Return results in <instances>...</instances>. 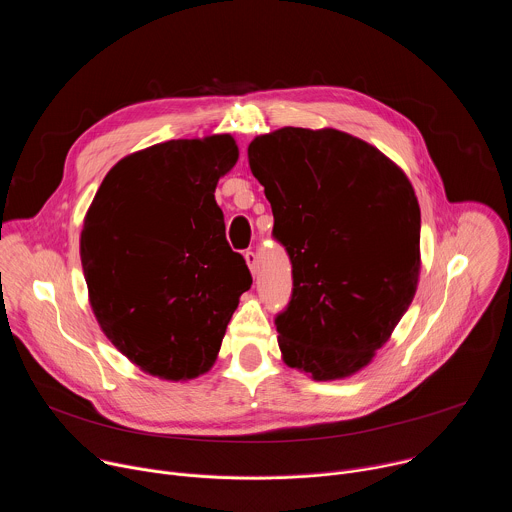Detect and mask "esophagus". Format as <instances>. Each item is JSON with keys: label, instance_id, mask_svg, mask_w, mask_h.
<instances>
[{"label": "esophagus", "instance_id": "34e87169", "mask_svg": "<svg viewBox=\"0 0 512 512\" xmlns=\"http://www.w3.org/2000/svg\"><path fill=\"white\" fill-rule=\"evenodd\" d=\"M245 261H247V265H249V271L255 275V273H257V255H255L253 251H247V253H245Z\"/></svg>", "mask_w": 512, "mask_h": 512}]
</instances>
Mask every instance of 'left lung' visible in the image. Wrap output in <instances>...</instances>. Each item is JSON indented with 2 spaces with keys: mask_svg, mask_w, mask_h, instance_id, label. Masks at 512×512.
<instances>
[{
  "mask_svg": "<svg viewBox=\"0 0 512 512\" xmlns=\"http://www.w3.org/2000/svg\"><path fill=\"white\" fill-rule=\"evenodd\" d=\"M294 275L275 318L283 362L334 381L358 373L413 302L421 212L405 172L338 129L281 127L249 143Z\"/></svg>",
  "mask_w": 512,
  "mask_h": 512,
  "instance_id": "left-lung-1",
  "label": "left lung"
}]
</instances>
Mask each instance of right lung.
Segmentation results:
<instances>
[{
	"mask_svg": "<svg viewBox=\"0 0 512 512\" xmlns=\"http://www.w3.org/2000/svg\"><path fill=\"white\" fill-rule=\"evenodd\" d=\"M237 160L229 133L156 143L119 160L85 214L81 263L93 314L117 350L154 377L210 371L253 283L214 200Z\"/></svg>",
	"mask_w": 512,
	"mask_h": 512,
	"instance_id": "1",
	"label": "right lung"
}]
</instances>
